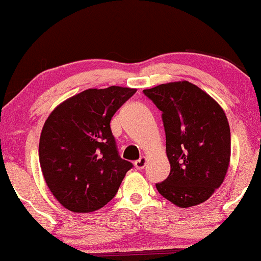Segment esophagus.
Instances as JSON below:
<instances>
[{"instance_id":"1","label":"esophagus","mask_w":261,"mask_h":261,"mask_svg":"<svg viewBox=\"0 0 261 261\" xmlns=\"http://www.w3.org/2000/svg\"><path fill=\"white\" fill-rule=\"evenodd\" d=\"M146 162L147 159L144 158V156H141L139 161L135 162V166H136V169H139V170H142L144 166H146Z\"/></svg>"}]
</instances>
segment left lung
<instances>
[{"instance_id": "obj_1", "label": "left lung", "mask_w": 261, "mask_h": 261, "mask_svg": "<svg viewBox=\"0 0 261 261\" xmlns=\"http://www.w3.org/2000/svg\"><path fill=\"white\" fill-rule=\"evenodd\" d=\"M162 112L170 174L155 185L181 208L205 202L224 182L230 164L231 133L225 112L188 81L143 90Z\"/></svg>"}]
</instances>
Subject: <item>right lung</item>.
<instances>
[{
    "label": "right lung",
    "mask_w": 261,
    "mask_h": 261,
    "mask_svg": "<svg viewBox=\"0 0 261 261\" xmlns=\"http://www.w3.org/2000/svg\"><path fill=\"white\" fill-rule=\"evenodd\" d=\"M135 89L85 90L61 103L43 125L39 158L56 199L74 213H91L117 194L133 163L120 158L111 120Z\"/></svg>",
    "instance_id": "add662e5"
}]
</instances>
